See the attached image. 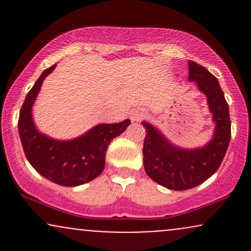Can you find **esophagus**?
Here are the masks:
<instances>
[{
    "instance_id": "1",
    "label": "esophagus",
    "mask_w": 251,
    "mask_h": 251,
    "mask_svg": "<svg viewBox=\"0 0 251 251\" xmlns=\"http://www.w3.org/2000/svg\"><path fill=\"white\" fill-rule=\"evenodd\" d=\"M146 116V112L144 108H135L131 112V120L132 122H140L144 117Z\"/></svg>"
}]
</instances>
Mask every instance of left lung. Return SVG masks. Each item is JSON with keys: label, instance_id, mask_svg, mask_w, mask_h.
<instances>
[{"label": "left lung", "instance_id": "left-lung-1", "mask_svg": "<svg viewBox=\"0 0 251 251\" xmlns=\"http://www.w3.org/2000/svg\"><path fill=\"white\" fill-rule=\"evenodd\" d=\"M189 80L197 83L206 96L212 120L214 137L203 148L186 150L175 146L151 124L143 122L144 168L152 180L170 190H188L205 181L217 171L231 138L229 106L220 82L197 62L189 61Z\"/></svg>", "mask_w": 251, "mask_h": 251}]
</instances>
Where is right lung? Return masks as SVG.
Masks as SVG:
<instances>
[{
	"label": "right lung",
	"mask_w": 251,
	"mask_h": 251,
	"mask_svg": "<svg viewBox=\"0 0 251 251\" xmlns=\"http://www.w3.org/2000/svg\"><path fill=\"white\" fill-rule=\"evenodd\" d=\"M55 67L53 65L43 71L25 97L19 117L20 139L28 162L40 175L62 186L82 185L101 174L108 145L131 122L126 119L118 124H99L72 140L51 139L37 131L31 107L43 80Z\"/></svg>",
	"instance_id": "right-lung-1"
}]
</instances>
